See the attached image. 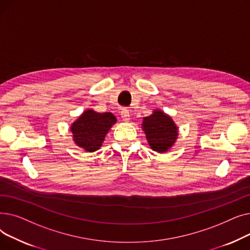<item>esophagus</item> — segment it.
Returning a JSON list of instances; mask_svg holds the SVG:
<instances>
[{
    "label": "esophagus",
    "instance_id": "esophagus-1",
    "mask_svg": "<svg viewBox=\"0 0 250 250\" xmlns=\"http://www.w3.org/2000/svg\"><path fill=\"white\" fill-rule=\"evenodd\" d=\"M121 115H122V118H123L125 122H128L129 121V111L126 108L122 109Z\"/></svg>",
    "mask_w": 250,
    "mask_h": 250
}]
</instances>
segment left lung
<instances>
[{
	"label": "left lung",
	"instance_id": "8db88e82",
	"mask_svg": "<svg viewBox=\"0 0 250 250\" xmlns=\"http://www.w3.org/2000/svg\"><path fill=\"white\" fill-rule=\"evenodd\" d=\"M142 128L151 149L158 153L167 152L174 145L178 136V127L172 118L159 109L143 118Z\"/></svg>",
	"mask_w": 250,
	"mask_h": 250
}]
</instances>
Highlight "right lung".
<instances>
[{
    "mask_svg": "<svg viewBox=\"0 0 250 250\" xmlns=\"http://www.w3.org/2000/svg\"><path fill=\"white\" fill-rule=\"evenodd\" d=\"M116 123L111 112H96L92 109L84 111L72 124L70 129L76 145L86 152H95L102 146L105 136Z\"/></svg>",
    "mask_w": 250,
    "mask_h": 250,
    "instance_id": "right-lung-1",
    "label": "right lung"
}]
</instances>
